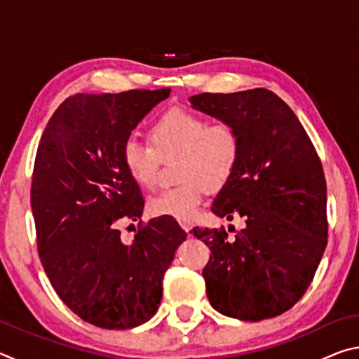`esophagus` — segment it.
Instances as JSON below:
<instances>
[{
  "label": "esophagus",
  "mask_w": 359,
  "mask_h": 359,
  "mask_svg": "<svg viewBox=\"0 0 359 359\" xmlns=\"http://www.w3.org/2000/svg\"><path fill=\"white\" fill-rule=\"evenodd\" d=\"M179 224L182 226V229L187 231V233H188V231H190L191 226H193V223H191L190 220H179Z\"/></svg>",
  "instance_id": "obj_1"
}]
</instances>
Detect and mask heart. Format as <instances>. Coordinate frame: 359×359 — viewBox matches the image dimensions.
I'll use <instances>...</instances> for the list:
<instances>
[{
  "instance_id": "1",
  "label": "heart",
  "mask_w": 359,
  "mask_h": 359,
  "mask_svg": "<svg viewBox=\"0 0 359 359\" xmlns=\"http://www.w3.org/2000/svg\"><path fill=\"white\" fill-rule=\"evenodd\" d=\"M149 141L126 139L121 158L139 187L151 190L158 182L161 161L177 158L180 185L150 199L154 215L191 220L201 208L204 193H218L228 185L238 168L242 141L228 121H210L185 109H171L150 126Z\"/></svg>"
}]
</instances>
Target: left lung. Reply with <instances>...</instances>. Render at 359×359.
Returning <instances> with one entry per match:
<instances>
[{
    "instance_id": "left-lung-1",
    "label": "left lung",
    "mask_w": 359,
    "mask_h": 359,
    "mask_svg": "<svg viewBox=\"0 0 359 359\" xmlns=\"http://www.w3.org/2000/svg\"><path fill=\"white\" fill-rule=\"evenodd\" d=\"M198 111L234 125L242 141L234 175L212 204L245 228H193L210 248L203 277L226 317L259 321L290 311L306 293L327 244L326 179L320 156L287 102L266 88L201 93Z\"/></svg>"
}]
</instances>
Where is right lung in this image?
Segmentation results:
<instances>
[{"label": "right lung", "mask_w": 359, "mask_h": 359, "mask_svg": "<svg viewBox=\"0 0 359 359\" xmlns=\"http://www.w3.org/2000/svg\"><path fill=\"white\" fill-rule=\"evenodd\" d=\"M169 88L66 98L36 151L32 209L42 267L66 306L87 323L130 330L158 311L163 277L187 233L172 217L142 224L144 198L121 150ZM140 220L123 243L120 219Z\"/></svg>", "instance_id": "add662e5"}]
</instances>
